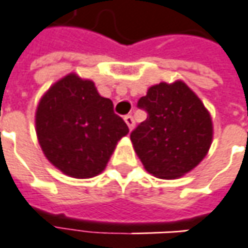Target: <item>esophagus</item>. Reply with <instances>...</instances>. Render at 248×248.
I'll return each mask as SVG.
<instances>
[{"label": "esophagus", "instance_id": "34e87169", "mask_svg": "<svg viewBox=\"0 0 248 248\" xmlns=\"http://www.w3.org/2000/svg\"><path fill=\"white\" fill-rule=\"evenodd\" d=\"M124 122H126V124L129 126V129H133V126H134V119H133V117L131 115H124Z\"/></svg>", "mask_w": 248, "mask_h": 248}]
</instances>
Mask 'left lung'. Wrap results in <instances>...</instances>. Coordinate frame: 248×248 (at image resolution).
Here are the masks:
<instances>
[{
	"label": "left lung",
	"mask_w": 248,
	"mask_h": 248,
	"mask_svg": "<svg viewBox=\"0 0 248 248\" xmlns=\"http://www.w3.org/2000/svg\"><path fill=\"white\" fill-rule=\"evenodd\" d=\"M148 112L131 131L133 148L149 173L176 179L194 170L213 140L212 117L201 99L182 80L160 82L138 100Z\"/></svg>",
	"instance_id": "obj_1"
}]
</instances>
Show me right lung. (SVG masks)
Here are the masks:
<instances>
[{
    "mask_svg": "<svg viewBox=\"0 0 248 248\" xmlns=\"http://www.w3.org/2000/svg\"><path fill=\"white\" fill-rule=\"evenodd\" d=\"M92 80L69 73L40 97L35 130L46 159L61 172L88 179L104 171L129 127Z\"/></svg>",
    "mask_w": 248,
    "mask_h": 248,
    "instance_id": "right-lung-1",
    "label": "right lung"
}]
</instances>
